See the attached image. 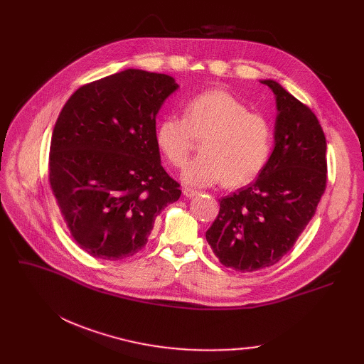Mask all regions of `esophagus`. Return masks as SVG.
<instances>
[{
  "mask_svg": "<svg viewBox=\"0 0 364 364\" xmlns=\"http://www.w3.org/2000/svg\"><path fill=\"white\" fill-rule=\"evenodd\" d=\"M183 195H184L186 198H188V199H192V198L198 196V195H199V192H198V190H195V188L184 187V188H183Z\"/></svg>",
  "mask_w": 364,
  "mask_h": 364,
  "instance_id": "obj_1",
  "label": "esophagus"
}]
</instances>
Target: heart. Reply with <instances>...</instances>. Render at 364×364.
<instances>
[{
	"label": "heart",
	"mask_w": 364,
	"mask_h": 364,
	"mask_svg": "<svg viewBox=\"0 0 364 364\" xmlns=\"http://www.w3.org/2000/svg\"><path fill=\"white\" fill-rule=\"evenodd\" d=\"M193 137L203 139L202 155L181 174L183 181L193 187L223 181L230 187L251 183L265 168L273 149L269 121L251 113L224 90H209L190 99L184 118L169 114L158 124L155 132L159 150L176 168L187 164Z\"/></svg>",
	"instance_id": "obj_1"
}]
</instances>
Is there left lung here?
<instances>
[{
    "label": "left lung",
    "mask_w": 364,
    "mask_h": 364,
    "mask_svg": "<svg viewBox=\"0 0 364 364\" xmlns=\"http://www.w3.org/2000/svg\"><path fill=\"white\" fill-rule=\"evenodd\" d=\"M274 147L258 178L220 200L206 240L223 265L255 272L276 264L313 218L326 188V139L316 114L273 80Z\"/></svg>",
    "instance_id": "left-lung-1"
}]
</instances>
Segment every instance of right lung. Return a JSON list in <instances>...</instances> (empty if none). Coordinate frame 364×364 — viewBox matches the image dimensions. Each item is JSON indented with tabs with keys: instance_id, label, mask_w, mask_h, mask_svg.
Segmentation results:
<instances>
[{
	"instance_id": "add662e5",
	"label": "right lung",
	"mask_w": 364,
	"mask_h": 364,
	"mask_svg": "<svg viewBox=\"0 0 364 364\" xmlns=\"http://www.w3.org/2000/svg\"><path fill=\"white\" fill-rule=\"evenodd\" d=\"M176 80L125 69L76 90L50 146V184L75 242L117 261L147 243L155 218L178 200L180 184L161 164L156 117Z\"/></svg>"
}]
</instances>
